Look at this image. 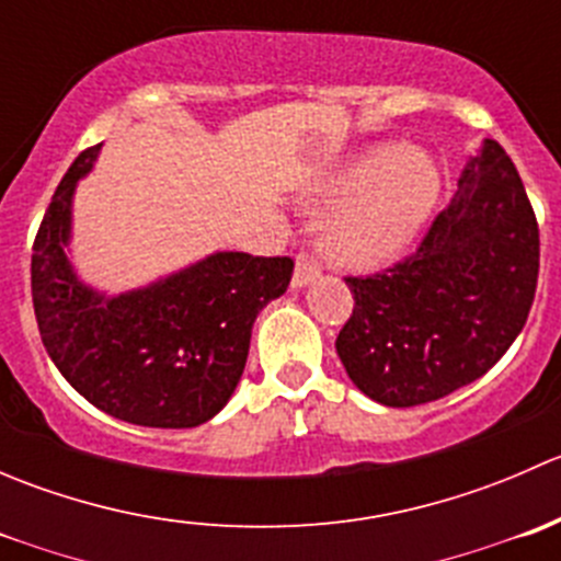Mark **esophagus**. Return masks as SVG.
<instances>
[{"mask_svg": "<svg viewBox=\"0 0 561 561\" xmlns=\"http://www.w3.org/2000/svg\"><path fill=\"white\" fill-rule=\"evenodd\" d=\"M314 279H320V265L314 263V257H309L307 252H301L296 257V271H293V287H307Z\"/></svg>", "mask_w": 561, "mask_h": 561, "instance_id": "1", "label": "esophagus"}]
</instances>
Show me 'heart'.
<instances>
[{"instance_id":"b5f03b06","label":"heart","mask_w":561,"mask_h":561,"mask_svg":"<svg viewBox=\"0 0 561 561\" xmlns=\"http://www.w3.org/2000/svg\"><path fill=\"white\" fill-rule=\"evenodd\" d=\"M439 173L423 151L377 149L358 157L309 197L328 214L320 244L350 268H377L399 257L432 214Z\"/></svg>"}]
</instances>
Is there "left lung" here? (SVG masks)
<instances>
[{"label": "left lung", "instance_id": "obj_1", "mask_svg": "<svg viewBox=\"0 0 561 561\" xmlns=\"http://www.w3.org/2000/svg\"><path fill=\"white\" fill-rule=\"evenodd\" d=\"M540 271V230L524 181L483 140L421 247L371 276L336 336L350 380L386 407L437 401L483 377L522 333Z\"/></svg>", "mask_w": 561, "mask_h": 561}]
</instances>
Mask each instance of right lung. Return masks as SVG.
I'll list each match as a JSON object with an SVG mask.
<instances>
[{
	"label": "right lung",
	"mask_w": 561,
	"mask_h": 561,
	"mask_svg": "<svg viewBox=\"0 0 561 561\" xmlns=\"http://www.w3.org/2000/svg\"><path fill=\"white\" fill-rule=\"evenodd\" d=\"M81 151L56 186L32 247V301L56 369L98 410L151 428L211 421L244 375L254 317L287 290L290 257L214 252L140 290L105 296L78 279L65 247Z\"/></svg>",
	"instance_id": "obj_1"
}]
</instances>
